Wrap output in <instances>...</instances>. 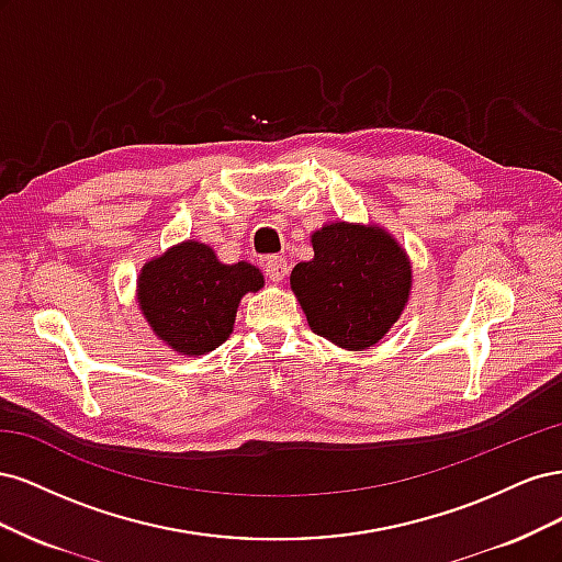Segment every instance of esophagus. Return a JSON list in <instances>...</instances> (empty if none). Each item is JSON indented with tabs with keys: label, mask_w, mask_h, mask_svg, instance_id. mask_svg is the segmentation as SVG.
<instances>
[{
	"label": "esophagus",
	"mask_w": 562,
	"mask_h": 562,
	"mask_svg": "<svg viewBox=\"0 0 562 562\" xmlns=\"http://www.w3.org/2000/svg\"><path fill=\"white\" fill-rule=\"evenodd\" d=\"M288 271H291V267H288V262L283 258H279V255H269V258L265 260V274L269 281L281 283L288 277Z\"/></svg>",
	"instance_id": "obj_1"
}]
</instances>
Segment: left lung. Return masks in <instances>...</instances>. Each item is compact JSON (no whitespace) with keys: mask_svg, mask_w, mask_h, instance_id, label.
<instances>
[{"mask_svg":"<svg viewBox=\"0 0 562 562\" xmlns=\"http://www.w3.org/2000/svg\"><path fill=\"white\" fill-rule=\"evenodd\" d=\"M312 246L314 258L291 274L310 328L349 351L378 345L411 297L405 250L382 227L353 223L323 225Z\"/></svg>","mask_w":562,"mask_h":562,"instance_id":"8db88e82","label":"left lung"}]
</instances>
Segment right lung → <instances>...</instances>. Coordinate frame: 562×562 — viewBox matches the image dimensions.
<instances>
[{
    "label": "right lung",
    "mask_w": 562,
    "mask_h": 562,
    "mask_svg": "<svg viewBox=\"0 0 562 562\" xmlns=\"http://www.w3.org/2000/svg\"><path fill=\"white\" fill-rule=\"evenodd\" d=\"M262 285L258 267L220 262L211 246L190 239L140 269L138 304L168 347L201 356L225 342L241 297Z\"/></svg>",
    "instance_id": "right-lung-1"
}]
</instances>
